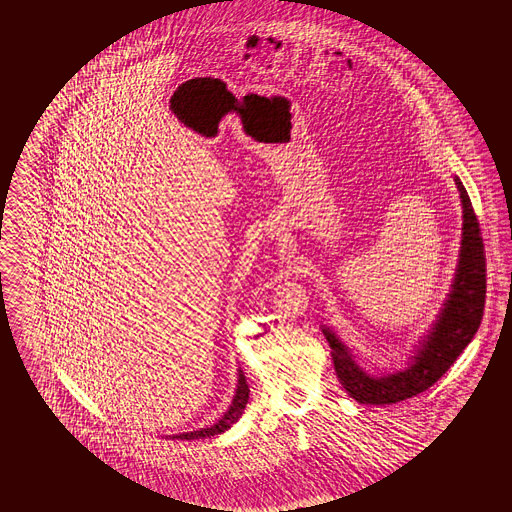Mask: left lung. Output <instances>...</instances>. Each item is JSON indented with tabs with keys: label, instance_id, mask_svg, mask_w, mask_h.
<instances>
[{
	"label": "left lung",
	"instance_id": "obj_1",
	"mask_svg": "<svg viewBox=\"0 0 512 512\" xmlns=\"http://www.w3.org/2000/svg\"><path fill=\"white\" fill-rule=\"evenodd\" d=\"M454 182L462 199V242L456 272L443 308L435 315L428 334L415 345L407 366L394 372H366L338 334L323 325L341 387L358 403L390 405L424 392L449 370L479 330L486 296L484 244L464 184L458 176H454Z\"/></svg>",
	"mask_w": 512,
	"mask_h": 512
}]
</instances>
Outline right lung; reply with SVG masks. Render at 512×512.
<instances>
[{"label": "right lung", "mask_w": 512, "mask_h": 512, "mask_svg": "<svg viewBox=\"0 0 512 512\" xmlns=\"http://www.w3.org/2000/svg\"><path fill=\"white\" fill-rule=\"evenodd\" d=\"M249 400V387L246 383V375L242 370H238V383H236V392H234L233 402L229 405V409L225 411V415L217 420L216 424L206 426L201 430H193V432H184V434L171 435L172 439H206V437H214V435L227 432L234 422L242 417L246 405Z\"/></svg>", "instance_id": "obj_1"}]
</instances>
